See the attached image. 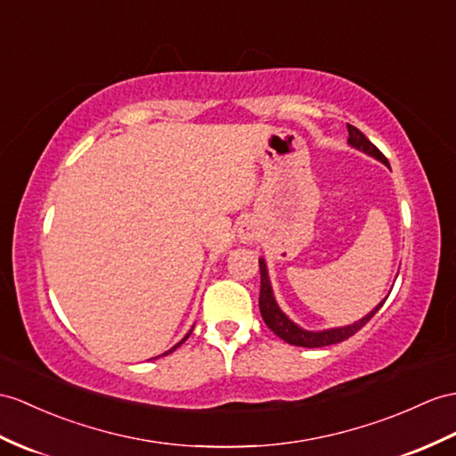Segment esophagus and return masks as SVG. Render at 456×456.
Wrapping results in <instances>:
<instances>
[{
    "label": "esophagus",
    "instance_id": "obj_1",
    "mask_svg": "<svg viewBox=\"0 0 456 456\" xmlns=\"http://www.w3.org/2000/svg\"><path fill=\"white\" fill-rule=\"evenodd\" d=\"M238 238L241 243H255L259 238V232H257V226H255L253 220H246L243 224L240 226V232H238Z\"/></svg>",
    "mask_w": 456,
    "mask_h": 456
}]
</instances>
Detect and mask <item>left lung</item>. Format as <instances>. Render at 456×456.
Listing matches in <instances>:
<instances>
[{
	"label": "left lung",
	"instance_id": "obj_1",
	"mask_svg": "<svg viewBox=\"0 0 456 456\" xmlns=\"http://www.w3.org/2000/svg\"><path fill=\"white\" fill-rule=\"evenodd\" d=\"M348 144L352 149H356L363 154H368V157H373L375 160L383 162L387 168H391L388 166V160L383 157V152L375 147V144L363 135V133L348 124ZM259 271H261V294H259V309H261V315L265 325L269 327L276 337H281L284 342L292 344V346H302V348H321V346H329V344H337L350 338L352 335H356V332L368 323V321L379 312L385 304V297L383 302L377 304L371 312L354 321L352 325H344V327H332V329H323V330H307L304 327H299L297 323L288 317L281 305L276 304V297L273 292V284L269 279V269H266V263L263 257H259ZM391 294V292H388Z\"/></svg>",
	"mask_w": 456,
	"mask_h": 456
}]
</instances>
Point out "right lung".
Instances as JSON below:
<instances>
[{
	"instance_id": "right-lung-1",
	"label": "right lung",
	"mask_w": 456,
	"mask_h": 456,
	"mask_svg": "<svg viewBox=\"0 0 456 456\" xmlns=\"http://www.w3.org/2000/svg\"><path fill=\"white\" fill-rule=\"evenodd\" d=\"M191 330H193V329H191ZM191 330H190V332H187V335H185V337H183V338H182L180 342H177V344H174V346H172V348H170L168 352H164V354H160V356H168V354H172V352H174L175 348H180V346H182V344H183V342H185L187 338H190V335H191ZM160 356H157V358H160ZM157 358H151V360H157Z\"/></svg>"
}]
</instances>
